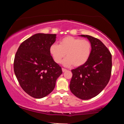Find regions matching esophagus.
Here are the masks:
<instances>
[{
  "label": "esophagus",
  "instance_id": "34e87169",
  "mask_svg": "<svg viewBox=\"0 0 124 124\" xmlns=\"http://www.w3.org/2000/svg\"><path fill=\"white\" fill-rule=\"evenodd\" d=\"M62 72H66V71L67 70L66 69H64V68H62Z\"/></svg>",
  "mask_w": 124,
  "mask_h": 124
}]
</instances>
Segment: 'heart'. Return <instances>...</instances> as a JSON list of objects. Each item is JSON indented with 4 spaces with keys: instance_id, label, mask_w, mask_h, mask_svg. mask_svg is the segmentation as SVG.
I'll use <instances>...</instances> for the list:
<instances>
[{
    "instance_id": "1",
    "label": "heart",
    "mask_w": 124,
    "mask_h": 124,
    "mask_svg": "<svg viewBox=\"0 0 124 124\" xmlns=\"http://www.w3.org/2000/svg\"><path fill=\"white\" fill-rule=\"evenodd\" d=\"M49 52L56 63H60L66 55L67 58L63 62L64 66L73 65L78 67L83 65L89 59L92 52V44L87 39L67 36L59 41V45L52 44Z\"/></svg>"
}]
</instances>
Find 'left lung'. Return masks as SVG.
Here are the masks:
<instances>
[{
	"label": "left lung",
	"instance_id": "1",
	"mask_svg": "<svg viewBox=\"0 0 124 124\" xmlns=\"http://www.w3.org/2000/svg\"><path fill=\"white\" fill-rule=\"evenodd\" d=\"M89 39L92 52L87 61L72 70L69 88L72 93L82 100L96 96L108 83L112 69V56L100 39L88 35H80Z\"/></svg>",
	"mask_w": 124,
	"mask_h": 124
}]
</instances>
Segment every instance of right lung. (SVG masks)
<instances>
[{"instance_id":"1","label":"right lung","mask_w":124,"mask_h":124,"mask_svg":"<svg viewBox=\"0 0 124 124\" xmlns=\"http://www.w3.org/2000/svg\"><path fill=\"white\" fill-rule=\"evenodd\" d=\"M56 34L38 33L18 47L14 60V71L20 85L28 95L41 99L53 91L62 68L54 61L49 48Z\"/></svg>"}]
</instances>
